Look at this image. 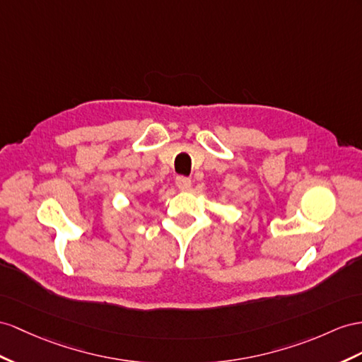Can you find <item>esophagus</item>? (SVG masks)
<instances>
[{
    "label": "esophagus",
    "instance_id": "obj_1",
    "mask_svg": "<svg viewBox=\"0 0 362 362\" xmlns=\"http://www.w3.org/2000/svg\"><path fill=\"white\" fill-rule=\"evenodd\" d=\"M175 187L180 191H188L191 188V180L188 177H183V175H179V177L175 179Z\"/></svg>",
    "mask_w": 362,
    "mask_h": 362
}]
</instances>
